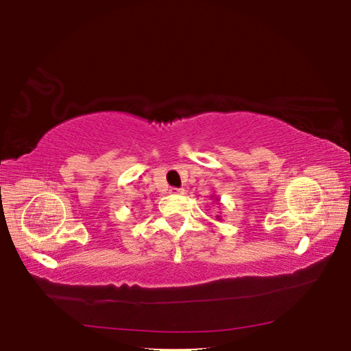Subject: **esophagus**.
Masks as SVG:
<instances>
[{
  "label": "esophagus",
  "mask_w": 351,
  "mask_h": 351,
  "mask_svg": "<svg viewBox=\"0 0 351 351\" xmlns=\"http://www.w3.org/2000/svg\"><path fill=\"white\" fill-rule=\"evenodd\" d=\"M170 193L171 195H181V193H184V190L182 189H170Z\"/></svg>",
  "instance_id": "obj_1"
}]
</instances>
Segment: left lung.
<instances>
[{"mask_svg": "<svg viewBox=\"0 0 351 351\" xmlns=\"http://www.w3.org/2000/svg\"><path fill=\"white\" fill-rule=\"evenodd\" d=\"M210 198H213V199H215L218 204H221V203H219V198H218V197H213V195H212V197H210ZM217 219H221V217H219V215H217Z\"/></svg>", "mask_w": 351, "mask_h": 351, "instance_id": "obj_1", "label": "left lung"}]
</instances>
